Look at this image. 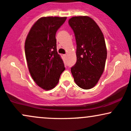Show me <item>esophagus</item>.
Here are the masks:
<instances>
[{"label": "esophagus", "instance_id": "obj_1", "mask_svg": "<svg viewBox=\"0 0 131 131\" xmlns=\"http://www.w3.org/2000/svg\"><path fill=\"white\" fill-rule=\"evenodd\" d=\"M63 57H64V58H66V57H67V55H66V54H64V55H63Z\"/></svg>", "mask_w": 131, "mask_h": 131}]
</instances>
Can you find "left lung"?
Instances as JSON below:
<instances>
[{
	"label": "left lung",
	"instance_id": "1",
	"mask_svg": "<svg viewBox=\"0 0 131 131\" xmlns=\"http://www.w3.org/2000/svg\"><path fill=\"white\" fill-rule=\"evenodd\" d=\"M68 23L77 45V61L71 71L79 88L90 89L97 84L104 71L107 57L104 36L97 24L89 16H74Z\"/></svg>",
	"mask_w": 131,
	"mask_h": 131
}]
</instances>
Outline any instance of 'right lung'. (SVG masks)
I'll list each match as a JSON object with an SVG mask.
<instances>
[{"label": "right lung", "instance_id": "add662e5", "mask_svg": "<svg viewBox=\"0 0 131 131\" xmlns=\"http://www.w3.org/2000/svg\"><path fill=\"white\" fill-rule=\"evenodd\" d=\"M67 17L40 18L30 29L25 45V55L33 80L44 90L56 86L65 70L63 60L57 53V31Z\"/></svg>", "mask_w": 131, "mask_h": 131}]
</instances>
